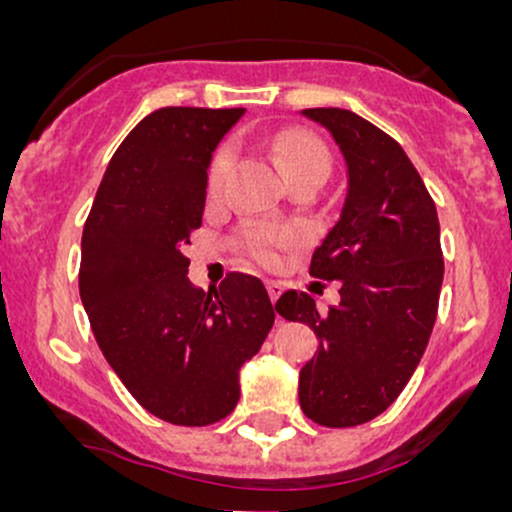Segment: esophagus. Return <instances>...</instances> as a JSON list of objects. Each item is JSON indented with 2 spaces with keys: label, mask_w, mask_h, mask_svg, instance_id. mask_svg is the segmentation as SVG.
Returning <instances> with one entry per match:
<instances>
[{
  "label": "esophagus",
  "mask_w": 512,
  "mask_h": 512,
  "mask_svg": "<svg viewBox=\"0 0 512 512\" xmlns=\"http://www.w3.org/2000/svg\"><path fill=\"white\" fill-rule=\"evenodd\" d=\"M267 291H269V298H272V303H276V298L284 293V284H281V281L267 279Z\"/></svg>",
  "instance_id": "34e87169"
}]
</instances>
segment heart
Here are the masks:
<instances>
[{
  "instance_id": "b5f03b06",
  "label": "heart",
  "mask_w": 512,
  "mask_h": 512,
  "mask_svg": "<svg viewBox=\"0 0 512 512\" xmlns=\"http://www.w3.org/2000/svg\"><path fill=\"white\" fill-rule=\"evenodd\" d=\"M267 146L279 161L281 173L286 180H320L325 182L330 175L332 158L327 146L308 129H286L267 139ZM233 168V149L228 144L219 146L209 161L207 170V190L211 197H219L226 187L228 173ZM296 243V231L289 226H276V223H248L240 231V245L248 255L260 262H274L279 250Z\"/></svg>"
}]
</instances>
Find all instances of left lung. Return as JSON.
<instances>
[{
  "mask_svg": "<svg viewBox=\"0 0 512 512\" xmlns=\"http://www.w3.org/2000/svg\"><path fill=\"white\" fill-rule=\"evenodd\" d=\"M342 149V216L313 252L310 276L339 281V305L286 291L276 313L305 322L320 349L301 368L298 399L327 428L366 424L390 407L424 356L443 284L436 204L390 134L342 108H308Z\"/></svg>",
  "mask_w": 512,
  "mask_h": 512,
  "instance_id": "8db88e82",
  "label": "left lung"
}]
</instances>
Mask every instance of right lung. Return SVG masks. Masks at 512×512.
<instances>
[{
  "instance_id": "1",
  "label": "right lung",
  "mask_w": 512,
  "mask_h": 512,
  "mask_svg": "<svg viewBox=\"0 0 512 512\" xmlns=\"http://www.w3.org/2000/svg\"><path fill=\"white\" fill-rule=\"evenodd\" d=\"M243 108H161L117 146L81 236L79 293L105 361L146 411L175 426L226 419L238 370L274 308L257 276L202 291L182 245L202 226L211 151Z\"/></svg>"
}]
</instances>
